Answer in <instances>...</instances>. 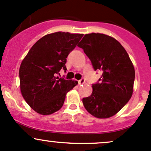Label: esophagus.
Returning <instances> with one entry per match:
<instances>
[{
	"label": "esophagus",
	"instance_id": "esophagus-1",
	"mask_svg": "<svg viewBox=\"0 0 151 151\" xmlns=\"http://www.w3.org/2000/svg\"><path fill=\"white\" fill-rule=\"evenodd\" d=\"M79 85H83V84H84V83H85V78H82L81 80H79Z\"/></svg>",
	"mask_w": 151,
	"mask_h": 151
}]
</instances>
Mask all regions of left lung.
<instances>
[{
	"instance_id": "1",
	"label": "left lung",
	"mask_w": 151,
	"mask_h": 151,
	"mask_svg": "<svg viewBox=\"0 0 151 151\" xmlns=\"http://www.w3.org/2000/svg\"><path fill=\"white\" fill-rule=\"evenodd\" d=\"M89 58L94 70L102 71L92 85L90 96L83 99L86 110L98 118L115 115L127 104L133 93L135 71L122 45L103 33L85 34L78 45Z\"/></svg>"
}]
</instances>
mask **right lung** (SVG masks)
I'll return each instance as SVG.
<instances>
[{"instance_id": "1", "label": "right lung", "mask_w": 151, "mask_h": 151, "mask_svg": "<svg viewBox=\"0 0 151 151\" xmlns=\"http://www.w3.org/2000/svg\"><path fill=\"white\" fill-rule=\"evenodd\" d=\"M83 36L80 33L56 32L41 38L21 63L19 75L24 99L34 111L44 115L60 109L67 93L78 82L59 78L66 71V58Z\"/></svg>"}]
</instances>
